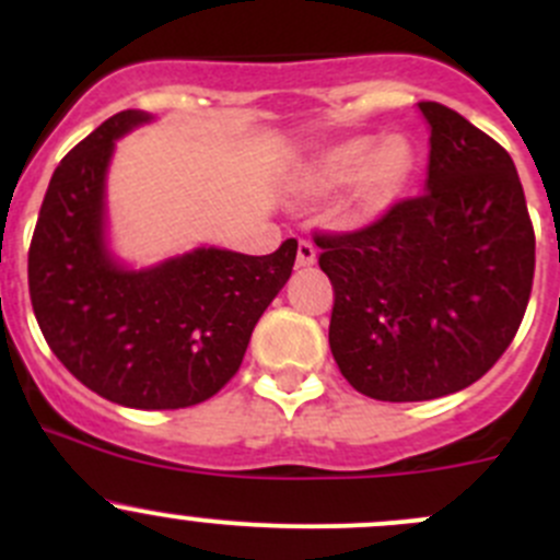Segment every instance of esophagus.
I'll return each mask as SVG.
<instances>
[{
    "label": "esophagus",
    "mask_w": 560,
    "mask_h": 560,
    "mask_svg": "<svg viewBox=\"0 0 560 560\" xmlns=\"http://www.w3.org/2000/svg\"><path fill=\"white\" fill-rule=\"evenodd\" d=\"M316 262V246L312 241H301L298 244V268H312Z\"/></svg>",
    "instance_id": "34e87169"
}]
</instances>
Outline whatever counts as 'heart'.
Returning <instances> with one entry per match:
<instances>
[{
  "label": "heart",
  "mask_w": 560,
  "mask_h": 560,
  "mask_svg": "<svg viewBox=\"0 0 560 560\" xmlns=\"http://www.w3.org/2000/svg\"><path fill=\"white\" fill-rule=\"evenodd\" d=\"M415 145L404 135L376 140L358 135L316 151L298 173V189L308 197L343 191V217L354 224L382 219L404 197L415 175Z\"/></svg>",
  "instance_id": "obj_1"
}]
</instances>
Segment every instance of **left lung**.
<instances>
[{"label":"left lung","instance_id":"obj_1","mask_svg":"<svg viewBox=\"0 0 560 560\" xmlns=\"http://www.w3.org/2000/svg\"><path fill=\"white\" fill-rule=\"evenodd\" d=\"M425 195L349 235H316L336 303L330 352L376 400L474 385L515 338L534 281V228L512 156L460 113L420 103Z\"/></svg>","mask_w":560,"mask_h":560}]
</instances>
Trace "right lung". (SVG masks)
I'll list each match as a JSON object with an SVG mask.
<instances>
[{
    "label": "right lung",
    "mask_w": 560,
    "mask_h": 560,
    "mask_svg": "<svg viewBox=\"0 0 560 560\" xmlns=\"http://www.w3.org/2000/svg\"><path fill=\"white\" fill-rule=\"evenodd\" d=\"M151 121L145 110L116 113L59 162L30 246V295L50 352L78 382L129 409H186L241 369L298 241L265 257L197 246L149 268L118 259L107 171L116 140Z\"/></svg>",
    "instance_id": "obj_1"
}]
</instances>
